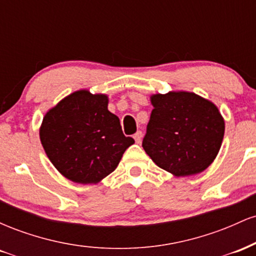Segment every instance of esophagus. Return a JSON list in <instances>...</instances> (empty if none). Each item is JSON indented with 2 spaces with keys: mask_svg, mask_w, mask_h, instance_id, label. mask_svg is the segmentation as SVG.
<instances>
[{
  "mask_svg": "<svg viewBox=\"0 0 256 256\" xmlns=\"http://www.w3.org/2000/svg\"><path fill=\"white\" fill-rule=\"evenodd\" d=\"M142 136H143L142 131H137L136 134H134V140H136V143H140V140H142Z\"/></svg>",
  "mask_w": 256,
  "mask_h": 256,
  "instance_id": "obj_1",
  "label": "esophagus"
}]
</instances>
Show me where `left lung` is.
<instances>
[{"mask_svg":"<svg viewBox=\"0 0 256 256\" xmlns=\"http://www.w3.org/2000/svg\"><path fill=\"white\" fill-rule=\"evenodd\" d=\"M142 146L160 168L177 176L204 171L218 155L225 122L218 108L194 92L152 96Z\"/></svg>","mask_w":256,"mask_h":256,"instance_id":"8db88e82","label":"left lung"}]
</instances>
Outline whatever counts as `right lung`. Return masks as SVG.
I'll return each mask as SVG.
<instances>
[{
  "instance_id": "add662e5",
  "label": "right lung",
  "mask_w": 256,
  "mask_h": 256,
  "mask_svg": "<svg viewBox=\"0 0 256 256\" xmlns=\"http://www.w3.org/2000/svg\"><path fill=\"white\" fill-rule=\"evenodd\" d=\"M40 137L55 168L80 184L107 177L134 143L108 110L107 96L88 90L76 91L52 108L43 118Z\"/></svg>"
}]
</instances>
